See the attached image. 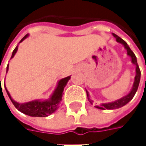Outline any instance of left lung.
Masks as SVG:
<instances>
[{"label": "left lung", "instance_id": "obj_1", "mask_svg": "<svg viewBox=\"0 0 146 146\" xmlns=\"http://www.w3.org/2000/svg\"><path fill=\"white\" fill-rule=\"evenodd\" d=\"M113 36L116 38L117 41L121 43V44H123V46L125 47V49L127 50V52H128V55L131 57L132 62L135 65L136 67V76L134 78V83H133V88H132L131 91L125 96L122 97L121 99L119 100H117L116 102H111V103H106V104H102L101 106H96V108H99V109H102V110H105V109H107V110H113V109H117V108H120L123 106H125L127 103L131 101L133 99V97L134 96L137 90H138V87H139V81H140V70H139V65L137 63V59H136V56L134 55V53L131 50V49L129 48V46L128 45V44L123 40L121 39L119 36H117V35L115 34H112ZM86 94H87V96H88V100L89 102L92 104V101L89 98V93L86 91Z\"/></svg>", "mask_w": 146, "mask_h": 146}]
</instances>
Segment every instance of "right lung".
I'll use <instances>...</instances> for the list:
<instances>
[{"label": "right lung", "instance_id": "obj_1", "mask_svg": "<svg viewBox=\"0 0 146 146\" xmlns=\"http://www.w3.org/2000/svg\"><path fill=\"white\" fill-rule=\"evenodd\" d=\"M28 37V35H26L20 42H22L24 39H26ZM17 50V46L14 49V50L13 51V55L11 56V58H13L14 56V55L16 54ZM8 70V65L7 68V72ZM70 79V76L64 78L62 79H61L58 82L57 87L56 88L53 95L51 96L50 99L48 101H33V102H27V103H17L15 101H13L9 94V92L7 91V90L6 89V91L11 100V102H13V104L14 105V106L21 112L29 115L30 117H47L49 115H50L51 113H53L56 108L58 104L60 103V102L62 101V92L64 90V87L66 86L67 83L68 82V80ZM0 83H1V78H0Z\"/></svg>", "mask_w": 146, "mask_h": 146}]
</instances>
